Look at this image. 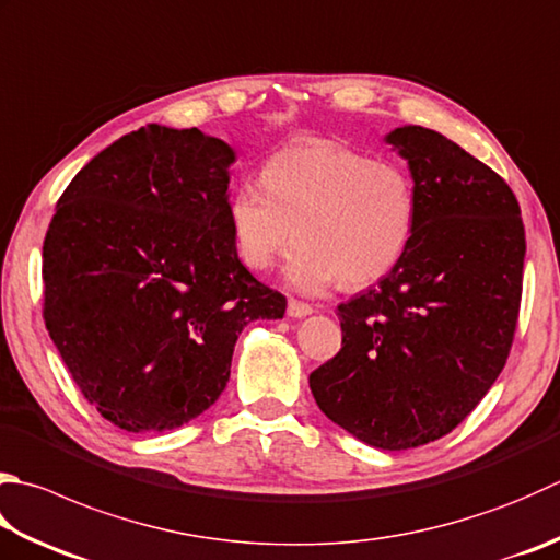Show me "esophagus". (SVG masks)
<instances>
[{
  "label": "esophagus",
  "mask_w": 560,
  "mask_h": 560,
  "mask_svg": "<svg viewBox=\"0 0 560 560\" xmlns=\"http://www.w3.org/2000/svg\"><path fill=\"white\" fill-rule=\"evenodd\" d=\"M310 314H314L312 304H304L298 300L288 302V316H292V319H302V316H310Z\"/></svg>",
  "instance_id": "34e87169"
}]
</instances>
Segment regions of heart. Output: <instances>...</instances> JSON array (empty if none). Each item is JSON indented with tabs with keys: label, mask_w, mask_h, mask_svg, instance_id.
<instances>
[{
	"label": "heart",
	"mask_w": 560,
	"mask_h": 560,
	"mask_svg": "<svg viewBox=\"0 0 560 560\" xmlns=\"http://www.w3.org/2000/svg\"><path fill=\"white\" fill-rule=\"evenodd\" d=\"M260 183L229 197L238 258L268 270L300 241L284 280L300 292L365 288L385 278L415 234L417 195L402 167L307 139L272 153Z\"/></svg>",
	"instance_id": "obj_1"
}]
</instances>
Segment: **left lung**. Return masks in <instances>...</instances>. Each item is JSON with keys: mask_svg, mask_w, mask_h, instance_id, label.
Here are the masks:
<instances>
[{"mask_svg": "<svg viewBox=\"0 0 560 560\" xmlns=\"http://www.w3.org/2000/svg\"><path fill=\"white\" fill-rule=\"evenodd\" d=\"M415 234L375 288L339 304L341 351L310 375L316 405L368 446L405 451L456 429L510 355L526 238L502 177L444 133L397 126Z\"/></svg>", "mask_w": 560, "mask_h": 560, "instance_id": "8db88e82", "label": "left lung"}]
</instances>
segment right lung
I'll list each match as a JSON object with an SVG mask.
<instances>
[{"instance_id": "right-lung-1", "label": "right lung", "mask_w": 560, "mask_h": 560, "mask_svg": "<svg viewBox=\"0 0 560 560\" xmlns=\"http://www.w3.org/2000/svg\"><path fill=\"white\" fill-rule=\"evenodd\" d=\"M236 151L149 124L100 151L58 199L44 241V316L88 402L161 434L212 407L238 334L288 302L238 260L229 224Z\"/></svg>"}]
</instances>
